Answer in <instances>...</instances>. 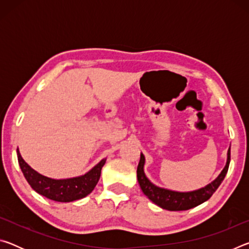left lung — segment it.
Instances as JSON below:
<instances>
[{"mask_svg":"<svg viewBox=\"0 0 249 249\" xmlns=\"http://www.w3.org/2000/svg\"><path fill=\"white\" fill-rule=\"evenodd\" d=\"M231 161V146L227 151V161L222 170L220 176L212 181V182L205 185L204 188H201L199 190L191 191V192H177L171 191L168 189L159 188L154 183H151L147 178L144 172L145 165V157L144 155L141 154V160L137 167V180L141 185L142 191L148 199L157 204L161 209L168 211H185L189 209L195 208L201 203H203L206 200H209L216 189L220 187L222 181L224 180L225 176L229 170Z\"/></svg>","mask_w":249,"mask_h":249,"instance_id":"left-lung-1","label":"left lung"}]
</instances>
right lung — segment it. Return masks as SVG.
Listing matches in <instances>:
<instances>
[{"mask_svg": "<svg viewBox=\"0 0 249 249\" xmlns=\"http://www.w3.org/2000/svg\"><path fill=\"white\" fill-rule=\"evenodd\" d=\"M18 159L20 169L29 185L37 193L57 202H72L82 199L93 191L100 179L101 170L107 159H102L86 175L69 179H52L33 169L22 158L18 148Z\"/></svg>", "mask_w": 249, "mask_h": 249, "instance_id": "1", "label": "right lung"}]
</instances>
